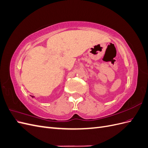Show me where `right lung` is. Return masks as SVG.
Instances as JSON below:
<instances>
[{"label": "right lung", "mask_w": 148, "mask_h": 148, "mask_svg": "<svg viewBox=\"0 0 148 148\" xmlns=\"http://www.w3.org/2000/svg\"><path fill=\"white\" fill-rule=\"evenodd\" d=\"M31 97H33V98H34V96H31Z\"/></svg>", "instance_id": "obj_1"}]
</instances>
